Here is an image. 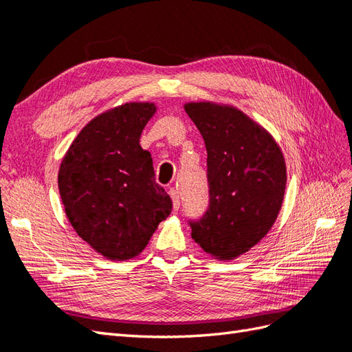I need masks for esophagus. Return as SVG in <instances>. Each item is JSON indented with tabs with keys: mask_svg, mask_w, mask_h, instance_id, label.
I'll list each match as a JSON object with an SVG mask.
<instances>
[{
	"mask_svg": "<svg viewBox=\"0 0 352 352\" xmlns=\"http://www.w3.org/2000/svg\"><path fill=\"white\" fill-rule=\"evenodd\" d=\"M169 195L172 198V204H174V210H178V208H180V195H178V190L174 189V188H170Z\"/></svg>",
	"mask_w": 352,
	"mask_h": 352,
	"instance_id": "1",
	"label": "esophagus"
}]
</instances>
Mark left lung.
I'll return each instance as SVG.
<instances>
[{
    "mask_svg": "<svg viewBox=\"0 0 352 352\" xmlns=\"http://www.w3.org/2000/svg\"><path fill=\"white\" fill-rule=\"evenodd\" d=\"M184 110L207 149L208 208L189 221L192 239L212 257H239L278 216L287 180L283 153L263 126L236 107L188 102Z\"/></svg>",
    "mask_w": 352,
    "mask_h": 352,
    "instance_id": "8db88e82",
    "label": "left lung"
}]
</instances>
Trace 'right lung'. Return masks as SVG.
Listing matches in <instances>:
<instances>
[{"label": "right lung", "mask_w": 352, "mask_h": 352, "mask_svg": "<svg viewBox=\"0 0 352 352\" xmlns=\"http://www.w3.org/2000/svg\"><path fill=\"white\" fill-rule=\"evenodd\" d=\"M153 102H126L94 118L66 151L58 192L71 226L101 256H139L172 210L139 139Z\"/></svg>", "instance_id": "obj_1"}]
</instances>
